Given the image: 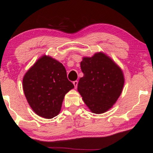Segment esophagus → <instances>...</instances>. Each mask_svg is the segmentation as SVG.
Segmentation results:
<instances>
[{
  "label": "esophagus",
  "mask_w": 153,
  "mask_h": 153,
  "mask_svg": "<svg viewBox=\"0 0 153 153\" xmlns=\"http://www.w3.org/2000/svg\"><path fill=\"white\" fill-rule=\"evenodd\" d=\"M73 84H74V87H75V88H76L77 85H78V81H73Z\"/></svg>",
  "instance_id": "1"
}]
</instances>
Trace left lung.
<instances>
[{
	"label": "left lung",
	"instance_id": "left-lung-1",
	"mask_svg": "<svg viewBox=\"0 0 153 153\" xmlns=\"http://www.w3.org/2000/svg\"><path fill=\"white\" fill-rule=\"evenodd\" d=\"M83 76L77 90L92 113L100 114L112 108L122 93L125 83L123 70L103 52L83 57Z\"/></svg>",
	"mask_w": 153,
	"mask_h": 153
}]
</instances>
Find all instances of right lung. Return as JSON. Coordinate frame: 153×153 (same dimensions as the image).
<instances>
[{
  "mask_svg": "<svg viewBox=\"0 0 153 153\" xmlns=\"http://www.w3.org/2000/svg\"><path fill=\"white\" fill-rule=\"evenodd\" d=\"M74 88L63 65L47 55L38 58L23 78L29 105L37 115L47 119L58 116L65 95Z\"/></svg>",
  "mask_w": 153,
  "mask_h": 153,
  "instance_id": "add662e5",
  "label": "right lung"
}]
</instances>
